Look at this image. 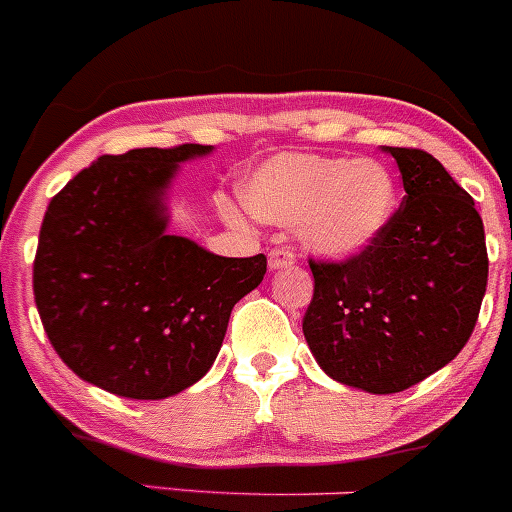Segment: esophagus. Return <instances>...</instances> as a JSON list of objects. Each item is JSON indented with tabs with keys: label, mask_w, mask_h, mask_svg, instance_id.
Here are the masks:
<instances>
[{
	"label": "esophagus",
	"mask_w": 512,
	"mask_h": 512,
	"mask_svg": "<svg viewBox=\"0 0 512 512\" xmlns=\"http://www.w3.org/2000/svg\"><path fill=\"white\" fill-rule=\"evenodd\" d=\"M267 262H270V270H282V267L295 265V252L290 247H272Z\"/></svg>",
	"instance_id": "34e87169"
}]
</instances>
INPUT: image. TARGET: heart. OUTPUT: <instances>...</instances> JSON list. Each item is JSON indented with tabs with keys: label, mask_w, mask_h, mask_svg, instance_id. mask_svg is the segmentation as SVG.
I'll return each mask as SVG.
<instances>
[{
	"label": "heart",
	"mask_w": 512,
	"mask_h": 512,
	"mask_svg": "<svg viewBox=\"0 0 512 512\" xmlns=\"http://www.w3.org/2000/svg\"><path fill=\"white\" fill-rule=\"evenodd\" d=\"M242 202L252 215L275 225H297L317 255L350 257L370 247L388 227L398 187L377 160L280 155L242 182ZM222 215L240 222L230 205Z\"/></svg>",
	"instance_id": "obj_1"
}]
</instances>
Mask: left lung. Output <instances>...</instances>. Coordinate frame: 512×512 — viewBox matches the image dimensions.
Returning <instances> with one entry per match:
<instances>
[{
    "instance_id": "8db88e82",
    "label": "left lung",
    "mask_w": 512,
    "mask_h": 512,
    "mask_svg": "<svg viewBox=\"0 0 512 512\" xmlns=\"http://www.w3.org/2000/svg\"><path fill=\"white\" fill-rule=\"evenodd\" d=\"M403 205L382 235L342 262L310 260L315 292L302 332L332 380L365 393L408 390L470 340L488 285L475 202L433 155L385 147Z\"/></svg>"
}]
</instances>
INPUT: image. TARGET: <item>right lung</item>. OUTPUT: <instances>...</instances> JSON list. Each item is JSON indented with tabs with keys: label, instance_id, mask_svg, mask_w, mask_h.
<instances>
[{
	"label": "right lung",
	"instance_id": "add662e5",
	"mask_svg": "<svg viewBox=\"0 0 512 512\" xmlns=\"http://www.w3.org/2000/svg\"><path fill=\"white\" fill-rule=\"evenodd\" d=\"M210 145L102 155L49 202L34 302L64 365L107 393L162 400L195 385L267 257H220L167 235L165 192Z\"/></svg>",
	"mask_w": 512,
	"mask_h": 512
}]
</instances>
